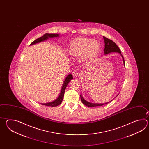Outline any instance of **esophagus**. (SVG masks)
Wrapping results in <instances>:
<instances>
[{"label":"esophagus","instance_id":"34e87169","mask_svg":"<svg viewBox=\"0 0 149 149\" xmlns=\"http://www.w3.org/2000/svg\"><path fill=\"white\" fill-rule=\"evenodd\" d=\"M72 76L74 78H77L78 76V73L77 71H73L72 72Z\"/></svg>","mask_w":149,"mask_h":149}]
</instances>
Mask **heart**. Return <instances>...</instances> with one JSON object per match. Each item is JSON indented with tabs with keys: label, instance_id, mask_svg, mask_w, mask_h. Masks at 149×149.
I'll return each mask as SVG.
<instances>
[{
	"label": "heart",
	"instance_id": "b5f03b06",
	"mask_svg": "<svg viewBox=\"0 0 149 149\" xmlns=\"http://www.w3.org/2000/svg\"><path fill=\"white\" fill-rule=\"evenodd\" d=\"M101 51V45L97 40L85 37L74 39L67 49L68 55L80 57V60L86 65L95 63Z\"/></svg>",
	"mask_w": 149,
	"mask_h": 149
}]
</instances>
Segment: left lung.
Segmentation results:
<instances>
[{
    "mask_svg": "<svg viewBox=\"0 0 149 149\" xmlns=\"http://www.w3.org/2000/svg\"><path fill=\"white\" fill-rule=\"evenodd\" d=\"M103 39H104L105 43L104 50V53L105 55L109 54V53H112V52L119 53V54H120L121 57H122L123 60L124 66L125 67V60H124V57H123V56L121 54L120 49H119V48L118 47V46L117 45H116V44L114 42L112 41L111 40L108 39V38H106V37H103ZM118 95H119V94H118ZM118 95H117V96ZM117 96H116V97H117ZM80 98H81V101H82V103H83L86 106L89 107H97V106H101V105H103L106 104H107V103H109L110 102L112 101V100H111L110 101L107 102V103H93L89 102L87 101L86 100H85L84 98V97H82L81 94L80 95Z\"/></svg>",
    "mask_w": 149,
    "mask_h": 149,
    "instance_id": "left-lung-1",
    "label": "left lung"
}]
</instances>
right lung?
<instances>
[{"label": "right lung", "instance_id": "obj_1", "mask_svg": "<svg viewBox=\"0 0 149 149\" xmlns=\"http://www.w3.org/2000/svg\"><path fill=\"white\" fill-rule=\"evenodd\" d=\"M58 37H60V35H59V34H57V33H50V34L49 33H46L44 36H42V37H40V38H38L36 40H35V41H33L31 44H30V45H33L37 44V43L40 42L42 41H45V40H47L48 39H49V38ZM72 79H73L72 75L71 73L69 74L67 76V77L65 78V79L64 81L60 93V95H59L57 98H56L55 100H54L53 101L49 103H41V104L44 105H46V106H48V107H57L58 105L60 104L61 102L63 101L64 92H65V90L66 89L67 85L69 84V82H70V81Z\"/></svg>", "mask_w": 149, "mask_h": 149}]
</instances>
